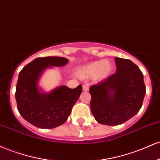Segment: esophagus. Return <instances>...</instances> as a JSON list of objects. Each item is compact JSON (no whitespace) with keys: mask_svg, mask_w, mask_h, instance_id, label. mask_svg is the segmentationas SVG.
Wrapping results in <instances>:
<instances>
[{"mask_svg":"<svg viewBox=\"0 0 160 160\" xmlns=\"http://www.w3.org/2000/svg\"><path fill=\"white\" fill-rule=\"evenodd\" d=\"M82 89H83V91H88L89 90V87H88V85H87V84H84L82 86Z\"/></svg>","mask_w":160,"mask_h":160,"instance_id":"esophagus-1","label":"esophagus"}]
</instances>
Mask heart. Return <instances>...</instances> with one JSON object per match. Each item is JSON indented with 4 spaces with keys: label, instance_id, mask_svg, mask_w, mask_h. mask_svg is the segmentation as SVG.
Masks as SVG:
<instances>
[{
    "label": "heart",
    "instance_id": "heart-1",
    "mask_svg": "<svg viewBox=\"0 0 160 160\" xmlns=\"http://www.w3.org/2000/svg\"><path fill=\"white\" fill-rule=\"evenodd\" d=\"M113 69L112 62L109 60L93 61L82 66L76 71V76L82 79L95 78L98 80L106 78Z\"/></svg>",
    "mask_w": 160,
    "mask_h": 160
}]
</instances>
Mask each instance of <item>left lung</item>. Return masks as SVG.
<instances>
[{"label":"left lung","instance_id":"8db88e82","mask_svg":"<svg viewBox=\"0 0 160 160\" xmlns=\"http://www.w3.org/2000/svg\"><path fill=\"white\" fill-rule=\"evenodd\" d=\"M116 72L89 89L91 109L98 123L117 126L138 113L145 95L143 73L130 60L114 58Z\"/></svg>","mask_w":160,"mask_h":160}]
</instances>
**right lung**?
<instances>
[{"mask_svg":"<svg viewBox=\"0 0 160 160\" xmlns=\"http://www.w3.org/2000/svg\"><path fill=\"white\" fill-rule=\"evenodd\" d=\"M68 59L61 57L37 58L18 75L16 88L17 108L22 117L32 125L41 129H52L67 121L72 106L79 98L82 86L71 89L64 85L50 93L41 92L38 81L48 67H63Z\"/></svg>","mask_w":160,"mask_h":160,"instance_id":"obj_1","label":"right lung"}]
</instances>
